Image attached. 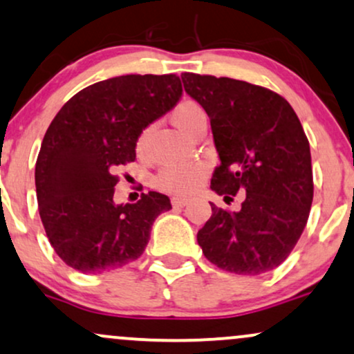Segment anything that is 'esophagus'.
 <instances>
[{"mask_svg": "<svg viewBox=\"0 0 354 354\" xmlns=\"http://www.w3.org/2000/svg\"><path fill=\"white\" fill-rule=\"evenodd\" d=\"M188 203H189V199L183 198V196H173L171 198V204L174 207H185Z\"/></svg>", "mask_w": 354, "mask_h": 354, "instance_id": "1", "label": "esophagus"}]
</instances>
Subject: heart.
Wrapping results in <instances>:
<instances>
[{"label":"heart","instance_id":"obj_1","mask_svg":"<svg viewBox=\"0 0 354 354\" xmlns=\"http://www.w3.org/2000/svg\"><path fill=\"white\" fill-rule=\"evenodd\" d=\"M171 118L178 129L185 131L186 135H193L199 127L206 123L207 115L198 102L194 100H181L176 107L173 109ZM153 125L145 127L136 138V151L145 153L150 140ZM207 169L201 163L189 165H166L160 169L155 178V185L166 193L174 194H188L191 191L198 189L206 180Z\"/></svg>","mask_w":354,"mask_h":354}]
</instances>
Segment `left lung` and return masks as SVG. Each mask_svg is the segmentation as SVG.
<instances>
[{
    "mask_svg": "<svg viewBox=\"0 0 354 354\" xmlns=\"http://www.w3.org/2000/svg\"><path fill=\"white\" fill-rule=\"evenodd\" d=\"M185 91L209 115L221 165L211 188L224 201L237 193V212L211 203L212 216L198 232L209 262L237 275H259L290 255L313 201L310 143L292 105L270 88L193 72Z\"/></svg>",
    "mask_w": 354,
    "mask_h": 354,
    "instance_id": "left-lung-1",
    "label": "left lung"
}]
</instances>
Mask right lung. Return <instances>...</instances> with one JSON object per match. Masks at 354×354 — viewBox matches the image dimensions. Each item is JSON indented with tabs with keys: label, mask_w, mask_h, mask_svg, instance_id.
Masks as SVG:
<instances>
[{
	"label": "right lung",
	"mask_w": 354,
	"mask_h": 354,
	"mask_svg": "<svg viewBox=\"0 0 354 354\" xmlns=\"http://www.w3.org/2000/svg\"><path fill=\"white\" fill-rule=\"evenodd\" d=\"M181 92L176 74L120 75L82 88L50 122L34 173L37 204L50 245L72 269L102 274L133 262L158 214L171 209L156 191L115 206V169L135 161L140 131Z\"/></svg>",
	"instance_id": "1"
}]
</instances>
